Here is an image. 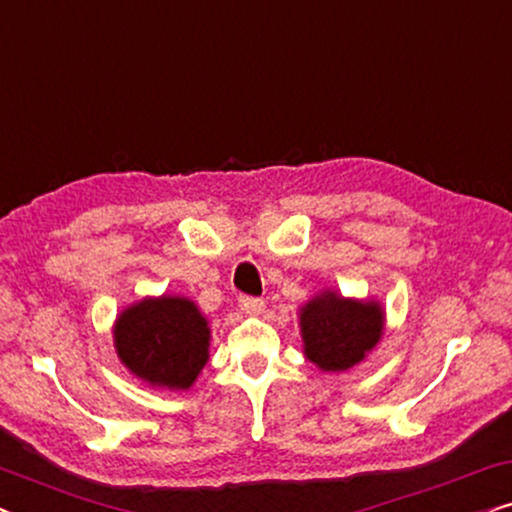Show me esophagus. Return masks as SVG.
Masks as SVG:
<instances>
[{
    "label": "esophagus",
    "instance_id": "esophagus-1",
    "mask_svg": "<svg viewBox=\"0 0 512 512\" xmlns=\"http://www.w3.org/2000/svg\"><path fill=\"white\" fill-rule=\"evenodd\" d=\"M240 307H242L244 312L258 314V312H263L265 300L263 298H254V296H240Z\"/></svg>",
    "mask_w": 512,
    "mask_h": 512
}]
</instances>
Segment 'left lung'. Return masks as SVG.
Instances as JSON below:
<instances>
[{
    "mask_svg": "<svg viewBox=\"0 0 512 512\" xmlns=\"http://www.w3.org/2000/svg\"><path fill=\"white\" fill-rule=\"evenodd\" d=\"M384 314L375 303H354L338 293H321L300 310L305 356L321 370L352 368L382 335Z\"/></svg>",
    "mask_w": 512,
    "mask_h": 512,
    "instance_id": "1",
    "label": "left lung"
}]
</instances>
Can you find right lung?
<instances>
[{
    "instance_id": "add662e5",
    "label": "right lung",
    "mask_w": 512,
    "mask_h": 512,
    "mask_svg": "<svg viewBox=\"0 0 512 512\" xmlns=\"http://www.w3.org/2000/svg\"><path fill=\"white\" fill-rule=\"evenodd\" d=\"M118 359L153 387L188 389L207 363L209 326L186 298H149L116 321Z\"/></svg>"
}]
</instances>
